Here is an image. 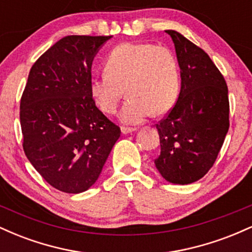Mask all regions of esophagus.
I'll use <instances>...</instances> for the list:
<instances>
[{
  "label": "esophagus",
  "mask_w": 252,
  "mask_h": 252,
  "mask_svg": "<svg viewBox=\"0 0 252 252\" xmlns=\"http://www.w3.org/2000/svg\"><path fill=\"white\" fill-rule=\"evenodd\" d=\"M121 130H122L124 135H126V134H131V132H134L136 128H132V126H121Z\"/></svg>",
  "instance_id": "1"
}]
</instances>
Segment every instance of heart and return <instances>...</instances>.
Wrapping results in <instances>:
<instances>
[{"label": "heart", "instance_id": "obj_1", "mask_svg": "<svg viewBox=\"0 0 252 252\" xmlns=\"http://www.w3.org/2000/svg\"><path fill=\"white\" fill-rule=\"evenodd\" d=\"M130 94L122 111L124 123L143 122L154 112L174 106L180 92V70L173 52L150 42H124L105 60V71L90 80V92L104 114L116 112L124 92Z\"/></svg>", "mask_w": 252, "mask_h": 252}]
</instances>
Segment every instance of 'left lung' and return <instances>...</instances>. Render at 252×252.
Segmentation results:
<instances>
[{
  "label": "left lung",
  "instance_id": "left-lung-1",
  "mask_svg": "<svg viewBox=\"0 0 252 252\" xmlns=\"http://www.w3.org/2000/svg\"><path fill=\"white\" fill-rule=\"evenodd\" d=\"M181 89L175 105L156 124L161 153L154 163L172 184L198 181L212 168L227 134V85L209 54L175 31Z\"/></svg>",
  "mask_w": 252,
  "mask_h": 252
}]
</instances>
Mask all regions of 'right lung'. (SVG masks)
<instances>
[{
    "label": "right lung",
    "instance_id": "obj_1",
    "mask_svg": "<svg viewBox=\"0 0 252 252\" xmlns=\"http://www.w3.org/2000/svg\"><path fill=\"white\" fill-rule=\"evenodd\" d=\"M111 36L68 35L32 66L20 103L24 150L39 174L65 193L89 189L121 129L90 92L96 53Z\"/></svg>",
    "mask_w": 252,
    "mask_h": 252
}]
</instances>
